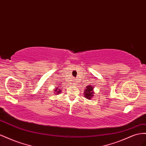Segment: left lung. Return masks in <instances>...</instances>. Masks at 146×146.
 Returning <instances> with one entry per match:
<instances>
[{
  "instance_id": "1",
  "label": "left lung",
  "mask_w": 146,
  "mask_h": 146,
  "mask_svg": "<svg viewBox=\"0 0 146 146\" xmlns=\"http://www.w3.org/2000/svg\"><path fill=\"white\" fill-rule=\"evenodd\" d=\"M93 89H94V87L92 86H91V85H89V86L86 87V89L84 90V97L90 100L91 98L94 96Z\"/></svg>"
}]
</instances>
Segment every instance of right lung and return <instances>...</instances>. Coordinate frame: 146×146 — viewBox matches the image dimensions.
Returning <instances> with one entry per match:
<instances>
[{
    "label": "right lung",
    "mask_w": 146,
    "mask_h": 146,
    "mask_svg": "<svg viewBox=\"0 0 146 146\" xmlns=\"http://www.w3.org/2000/svg\"><path fill=\"white\" fill-rule=\"evenodd\" d=\"M54 91L55 93H57V94H59L60 92H61V89H60V90H59V89L58 90V87H57V88H56Z\"/></svg>",
    "instance_id": "1"
}]
</instances>
